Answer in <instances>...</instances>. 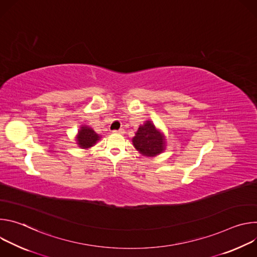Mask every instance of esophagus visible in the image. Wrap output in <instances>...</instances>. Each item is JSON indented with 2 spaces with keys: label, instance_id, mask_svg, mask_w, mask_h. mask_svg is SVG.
I'll use <instances>...</instances> for the list:
<instances>
[{
  "label": "esophagus",
  "instance_id": "esophagus-1",
  "mask_svg": "<svg viewBox=\"0 0 257 257\" xmlns=\"http://www.w3.org/2000/svg\"><path fill=\"white\" fill-rule=\"evenodd\" d=\"M124 132V130L123 129H119V130H113V133H119V134H121V133H123Z\"/></svg>",
  "mask_w": 257,
  "mask_h": 257
}]
</instances>
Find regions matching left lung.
<instances>
[{"instance_id": "left-lung-1", "label": "left lung", "mask_w": 257, "mask_h": 257, "mask_svg": "<svg viewBox=\"0 0 257 257\" xmlns=\"http://www.w3.org/2000/svg\"><path fill=\"white\" fill-rule=\"evenodd\" d=\"M134 148L144 157L154 158L166 150L165 135L150 120L140 125L132 138Z\"/></svg>"}]
</instances>
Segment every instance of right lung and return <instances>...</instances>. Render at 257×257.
<instances>
[{
    "label": "right lung",
    "mask_w": 257,
    "mask_h": 257,
    "mask_svg": "<svg viewBox=\"0 0 257 257\" xmlns=\"http://www.w3.org/2000/svg\"><path fill=\"white\" fill-rule=\"evenodd\" d=\"M99 138L100 136L96 134L92 128L87 125H81L75 141L80 149L87 150L93 146L99 140Z\"/></svg>",
    "instance_id": "add662e5"
}]
</instances>
